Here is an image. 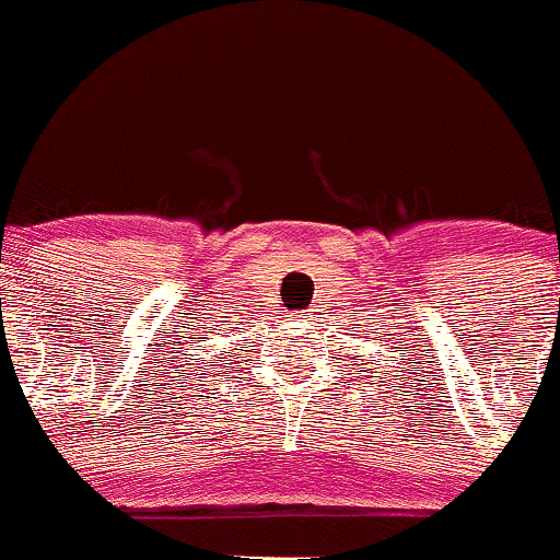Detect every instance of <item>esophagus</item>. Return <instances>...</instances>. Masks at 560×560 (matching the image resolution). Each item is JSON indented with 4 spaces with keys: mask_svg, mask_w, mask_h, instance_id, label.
<instances>
[{
    "mask_svg": "<svg viewBox=\"0 0 560 560\" xmlns=\"http://www.w3.org/2000/svg\"><path fill=\"white\" fill-rule=\"evenodd\" d=\"M306 317H312V312H310V315H306Z\"/></svg>",
    "mask_w": 560,
    "mask_h": 560,
    "instance_id": "obj_1",
    "label": "esophagus"
}]
</instances>
